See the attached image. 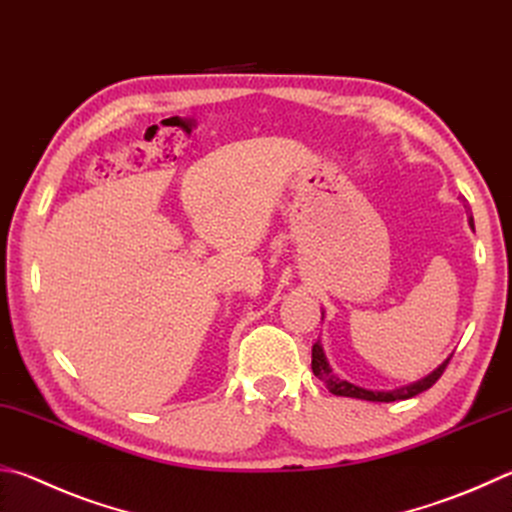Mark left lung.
I'll use <instances>...</instances> for the list:
<instances>
[{
    "instance_id": "left-lung-1",
    "label": "left lung",
    "mask_w": 512,
    "mask_h": 512,
    "mask_svg": "<svg viewBox=\"0 0 512 512\" xmlns=\"http://www.w3.org/2000/svg\"><path fill=\"white\" fill-rule=\"evenodd\" d=\"M468 224H470L472 230H475V219H472L470 212H468ZM322 318H324V311H322ZM450 358H452V353L441 362L439 367H436L434 371H430V374H427V376H423L421 380H416V383L396 387V389H365V387H360V385L349 383V380H345V378H340L336 371L331 369L329 360H327V356H324V349H322L320 340H318L313 345V353H311V369H313V374L318 376L324 385H327V389H329L331 394L347 396V398H360V401L392 403V401H407V398H412L416 394L425 392V389H430L436 383V380L441 378L443 369L448 367Z\"/></svg>"
}]
</instances>
